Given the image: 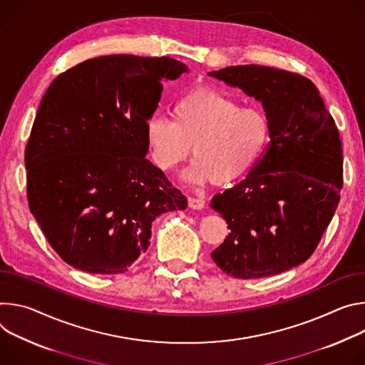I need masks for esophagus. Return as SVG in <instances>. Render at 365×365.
Instances as JSON below:
<instances>
[{
    "label": "esophagus",
    "instance_id": "1",
    "mask_svg": "<svg viewBox=\"0 0 365 365\" xmlns=\"http://www.w3.org/2000/svg\"><path fill=\"white\" fill-rule=\"evenodd\" d=\"M206 201L203 198H198V197H188V206L194 210H201L205 207Z\"/></svg>",
    "mask_w": 365,
    "mask_h": 365
}]
</instances>
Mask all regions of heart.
<instances>
[{"mask_svg":"<svg viewBox=\"0 0 365 365\" xmlns=\"http://www.w3.org/2000/svg\"><path fill=\"white\" fill-rule=\"evenodd\" d=\"M174 120L152 115L145 140L152 164L173 171L191 152L192 164L182 173L190 184L213 181L226 185L250 174L262 158L271 136L267 113L242 107L229 94L198 90L181 97L173 110Z\"/></svg>","mask_w":365,"mask_h":365,"instance_id":"1","label":"heart"}]
</instances>
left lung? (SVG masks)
<instances>
[{
    "label": "left lung",
    "mask_w": 365,
    "mask_h": 365,
    "mask_svg": "<svg viewBox=\"0 0 365 365\" xmlns=\"http://www.w3.org/2000/svg\"><path fill=\"white\" fill-rule=\"evenodd\" d=\"M209 75L261 101L271 123L255 168L212 198L230 229L212 258L244 279L297 267L314 252L339 203L342 146L335 120L303 75L259 65Z\"/></svg>",
    "instance_id": "obj_1"
}]
</instances>
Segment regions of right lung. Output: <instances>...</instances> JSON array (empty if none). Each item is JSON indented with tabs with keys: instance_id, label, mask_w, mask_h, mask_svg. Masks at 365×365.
I'll use <instances>...</instances> for the list:
<instances>
[{
	"instance_id": "add662e5",
	"label": "right lung",
	"mask_w": 365,
	"mask_h": 365,
	"mask_svg": "<svg viewBox=\"0 0 365 365\" xmlns=\"http://www.w3.org/2000/svg\"><path fill=\"white\" fill-rule=\"evenodd\" d=\"M182 72L167 56H98L58 75L40 101L24 153L29 207L71 267L128 271L149 247L152 222L187 207L145 158L162 81Z\"/></svg>"
}]
</instances>
